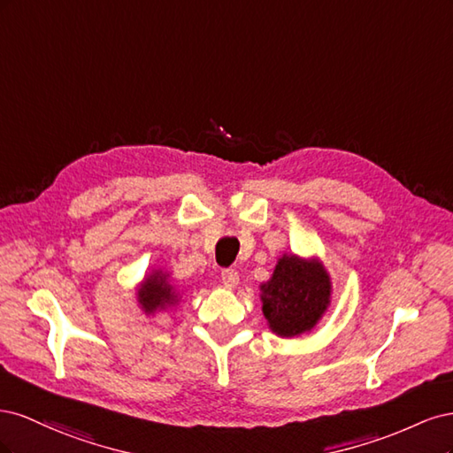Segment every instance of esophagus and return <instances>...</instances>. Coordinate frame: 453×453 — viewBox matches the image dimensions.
<instances>
[{
  "label": "esophagus",
  "instance_id": "obj_1",
  "mask_svg": "<svg viewBox=\"0 0 453 453\" xmlns=\"http://www.w3.org/2000/svg\"><path fill=\"white\" fill-rule=\"evenodd\" d=\"M221 281L226 287V289H234V287L240 283V276L236 270H223L221 272Z\"/></svg>",
  "mask_w": 453,
  "mask_h": 453
}]
</instances>
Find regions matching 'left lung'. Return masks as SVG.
I'll return each instance as SVG.
<instances>
[{
  "label": "left lung",
  "mask_w": 453,
  "mask_h": 453,
  "mask_svg": "<svg viewBox=\"0 0 453 453\" xmlns=\"http://www.w3.org/2000/svg\"><path fill=\"white\" fill-rule=\"evenodd\" d=\"M258 291L270 331L280 338H296L311 333L328 311L333 280L318 255L283 253Z\"/></svg>",
  "instance_id": "8db88e82"
}]
</instances>
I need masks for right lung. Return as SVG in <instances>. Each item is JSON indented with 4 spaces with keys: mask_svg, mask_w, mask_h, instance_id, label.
Returning a JSON list of instances; mask_svg holds the SVG:
<instances>
[{
    "mask_svg": "<svg viewBox=\"0 0 453 453\" xmlns=\"http://www.w3.org/2000/svg\"><path fill=\"white\" fill-rule=\"evenodd\" d=\"M183 289L177 287L172 272L164 268H150L143 280L135 285V300L147 318H157L160 313L173 310L181 303Z\"/></svg>",
    "mask_w": 453,
    "mask_h": 453,
    "instance_id": "right-lung-1",
    "label": "right lung"
}]
</instances>
